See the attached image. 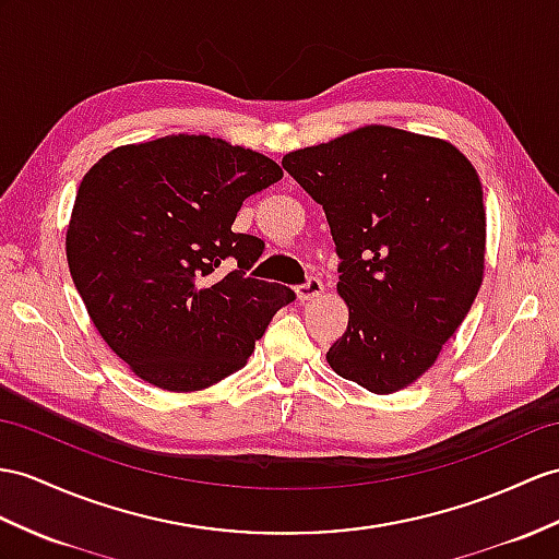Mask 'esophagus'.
Instances as JSON below:
<instances>
[{
    "label": "esophagus",
    "instance_id": "obj_1",
    "mask_svg": "<svg viewBox=\"0 0 559 559\" xmlns=\"http://www.w3.org/2000/svg\"><path fill=\"white\" fill-rule=\"evenodd\" d=\"M322 292H324V284L318 277H312V280H308L306 284H301V287L296 289V298L301 304H308V301H312V298L322 296Z\"/></svg>",
    "mask_w": 559,
    "mask_h": 559
}]
</instances>
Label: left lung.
<instances>
[{
    "label": "left lung",
    "mask_w": 559,
    "mask_h": 559,
    "mask_svg": "<svg viewBox=\"0 0 559 559\" xmlns=\"http://www.w3.org/2000/svg\"><path fill=\"white\" fill-rule=\"evenodd\" d=\"M282 166L322 206L342 258L348 330L326 362L382 396L415 384L484 280L486 209L469 158L429 134L362 126Z\"/></svg>",
    "instance_id": "left-lung-1"
}]
</instances>
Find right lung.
<instances>
[{
	"label": "right lung",
	"mask_w": 559,
	"mask_h": 559,
	"mask_svg": "<svg viewBox=\"0 0 559 559\" xmlns=\"http://www.w3.org/2000/svg\"><path fill=\"white\" fill-rule=\"evenodd\" d=\"M282 175L253 148L187 132L116 146L85 173L66 261L92 324L142 382L217 384L294 301L282 284L243 277L263 241L233 233L241 201ZM229 254L240 270L217 278Z\"/></svg>",
	"instance_id": "add662e5"
}]
</instances>
